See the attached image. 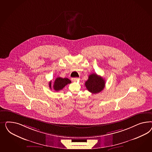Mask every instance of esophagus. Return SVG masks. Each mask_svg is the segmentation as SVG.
<instances>
[{
  "instance_id": "34e87169",
  "label": "esophagus",
  "mask_w": 152,
  "mask_h": 152,
  "mask_svg": "<svg viewBox=\"0 0 152 152\" xmlns=\"http://www.w3.org/2000/svg\"><path fill=\"white\" fill-rule=\"evenodd\" d=\"M80 80V78H71V80L72 81H74V82H76V81H78Z\"/></svg>"
}]
</instances>
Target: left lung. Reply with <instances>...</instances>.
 Wrapping results in <instances>:
<instances>
[{
  "label": "left lung",
  "instance_id": "left-lung-1",
  "mask_svg": "<svg viewBox=\"0 0 152 152\" xmlns=\"http://www.w3.org/2000/svg\"><path fill=\"white\" fill-rule=\"evenodd\" d=\"M85 85L88 91L95 94L103 90L105 88V81L102 77L93 73L89 75Z\"/></svg>",
  "mask_w": 152,
  "mask_h": 152
}]
</instances>
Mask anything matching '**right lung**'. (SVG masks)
<instances>
[{"mask_svg":"<svg viewBox=\"0 0 152 152\" xmlns=\"http://www.w3.org/2000/svg\"><path fill=\"white\" fill-rule=\"evenodd\" d=\"M70 83H71V81L69 80V78H63L58 77L56 78L53 86V88L55 91H58L61 90L66 85H67V84ZM49 87L51 89H52L51 81L49 83Z\"/></svg>","mask_w":152,"mask_h":152,"instance_id":"right-lung-1","label":"right lung"}]
</instances>
